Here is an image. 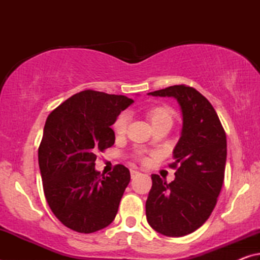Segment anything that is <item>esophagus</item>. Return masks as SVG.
Returning <instances> with one entry per match:
<instances>
[{
    "label": "esophagus",
    "instance_id": "obj_1",
    "mask_svg": "<svg viewBox=\"0 0 260 260\" xmlns=\"http://www.w3.org/2000/svg\"><path fill=\"white\" fill-rule=\"evenodd\" d=\"M138 174H140L139 171H135V170H132V171H131V177H132V178L136 177V175H138Z\"/></svg>",
    "mask_w": 260,
    "mask_h": 260
}]
</instances>
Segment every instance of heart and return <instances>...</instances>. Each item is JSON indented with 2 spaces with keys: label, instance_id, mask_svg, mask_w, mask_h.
Instances as JSON below:
<instances>
[{
  "label": "heart",
  "instance_id": "obj_1",
  "mask_svg": "<svg viewBox=\"0 0 260 260\" xmlns=\"http://www.w3.org/2000/svg\"><path fill=\"white\" fill-rule=\"evenodd\" d=\"M148 118L150 119L152 126L159 122L169 121L172 122L173 120V111L170 108L166 107H152L148 109L147 111ZM129 120V113L127 111H124L119 113V116L116 118V120L113 122V131L116 132V134H124L127 129V124Z\"/></svg>",
  "mask_w": 260,
  "mask_h": 260
}]
</instances>
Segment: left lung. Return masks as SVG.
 <instances>
[{
	"label": "left lung",
	"instance_id": "8db88e82",
	"mask_svg": "<svg viewBox=\"0 0 260 260\" xmlns=\"http://www.w3.org/2000/svg\"><path fill=\"white\" fill-rule=\"evenodd\" d=\"M174 98L181 107L183 125L174 148L175 179L167 183L152 174L146 202L147 220L162 235L190 234L212 213L221 190L227 157L225 129L212 105L195 88L175 85L149 93Z\"/></svg>",
	"mask_w": 260,
	"mask_h": 260
}]
</instances>
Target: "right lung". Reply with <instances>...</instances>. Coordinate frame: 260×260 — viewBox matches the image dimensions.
<instances>
[{
  "instance_id": "right-lung-1",
  "label": "right lung",
  "mask_w": 260,
  "mask_h": 260,
  "mask_svg": "<svg viewBox=\"0 0 260 260\" xmlns=\"http://www.w3.org/2000/svg\"><path fill=\"white\" fill-rule=\"evenodd\" d=\"M124 95L83 90L49 113L39 147L43 191L52 213L70 230L98 232L118 212L131 174L118 164L108 175L95 170L99 151L113 146L116 118L133 103Z\"/></svg>"
}]
</instances>
